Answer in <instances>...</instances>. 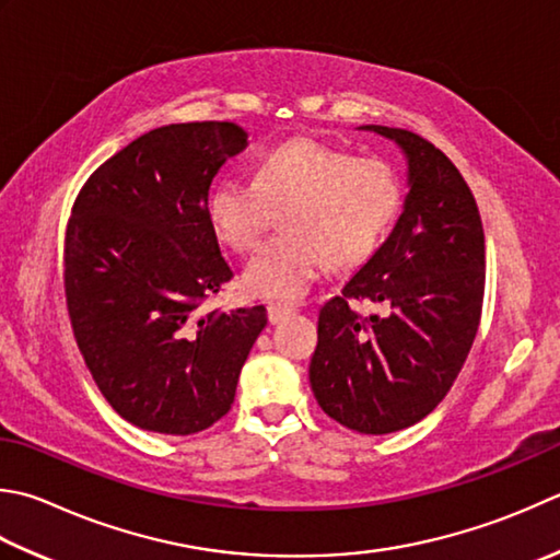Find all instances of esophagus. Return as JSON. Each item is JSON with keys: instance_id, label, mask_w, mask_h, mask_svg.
Wrapping results in <instances>:
<instances>
[{"instance_id": "obj_1", "label": "esophagus", "mask_w": 560, "mask_h": 560, "mask_svg": "<svg viewBox=\"0 0 560 560\" xmlns=\"http://www.w3.org/2000/svg\"><path fill=\"white\" fill-rule=\"evenodd\" d=\"M267 313H269V323L279 325L281 320H287V317L293 313V305H289V303H269Z\"/></svg>"}]
</instances>
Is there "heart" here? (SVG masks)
I'll return each mask as SVG.
<instances>
[{"mask_svg": "<svg viewBox=\"0 0 560 560\" xmlns=\"http://www.w3.org/2000/svg\"><path fill=\"white\" fill-rule=\"evenodd\" d=\"M400 196L390 162L299 138L267 152L255 179L218 182L208 196V218L225 245L247 252L277 221V211H287V235L257 249L243 287L255 299L299 301L332 259L357 267L374 255L396 221Z\"/></svg>", "mask_w": 560, "mask_h": 560, "instance_id": "1", "label": "heart"}]
</instances>
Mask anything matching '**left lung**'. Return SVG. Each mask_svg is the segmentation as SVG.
Listing matches in <instances>:
<instances>
[{
    "instance_id": "left-lung-1",
    "label": "left lung",
    "mask_w": 560,
    "mask_h": 560,
    "mask_svg": "<svg viewBox=\"0 0 560 560\" xmlns=\"http://www.w3.org/2000/svg\"><path fill=\"white\" fill-rule=\"evenodd\" d=\"M361 130L400 148L408 194L386 243L320 308L311 388L339 424L390 434L427 418L464 366L483 308L486 237L474 194L442 150L402 128ZM352 298L387 315L359 318Z\"/></svg>"
}]
</instances>
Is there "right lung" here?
<instances>
[{"label": "right lung", "mask_w": 560, "mask_h": 560, "mask_svg": "<svg viewBox=\"0 0 560 560\" xmlns=\"http://www.w3.org/2000/svg\"><path fill=\"white\" fill-rule=\"evenodd\" d=\"M245 148L228 120L162 126L106 160L74 201L65 295L77 347L140 430L186 436L221 420L267 325L265 305L196 313L233 279L208 189Z\"/></svg>", "instance_id": "obj_1"}]
</instances>
